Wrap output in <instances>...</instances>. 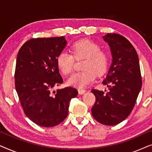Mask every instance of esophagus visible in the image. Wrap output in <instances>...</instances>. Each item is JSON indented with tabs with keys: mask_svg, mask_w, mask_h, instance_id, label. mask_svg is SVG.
<instances>
[{
	"mask_svg": "<svg viewBox=\"0 0 152 152\" xmlns=\"http://www.w3.org/2000/svg\"><path fill=\"white\" fill-rule=\"evenodd\" d=\"M86 92V90L84 88H78V93H80V95H82L84 94V93Z\"/></svg>",
	"mask_w": 152,
	"mask_h": 152,
	"instance_id": "obj_1",
	"label": "esophagus"
}]
</instances>
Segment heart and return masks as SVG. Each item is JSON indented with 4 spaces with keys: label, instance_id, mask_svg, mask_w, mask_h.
Here are the masks:
<instances>
[{
    "label": "heart",
    "instance_id": "1",
    "mask_svg": "<svg viewBox=\"0 0 152 152\" xmlns=\"http://www.w3.org/2000/svg\"><path fill=\"white\" fill-rule=\"evenodd\" d=\"M96 43L89 39H82L71 45V54L62 51L57 57L58 68L64 75L72 71L75 59H84L82 63V71L72 75L68 80V84L76 87H84L95 80L96 75L104 73L109 64V56Z\"/></svg>",
    "mask_w": 152,
    "mask_h": 152
}]
</instances>
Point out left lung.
Wrapping results in <instances>:
<instances>
[{
  "instance_id": "left-lung-1",
  "label": "left lung",
  "mask_w": 152,
  "mask_h": 152,
  "mask_svg": "<svg viewBox=\"0 0 152 152\" xmlns=\"http://www.w3.org/2000/svg\"><path fill=\"white\" fill-rule=\"evenodd\" d=\"M111 48L113 62L103 84L109 90L92 89L95 102L91 109L93 117L104 125L120 123L129 115L142 87L138 56L125 37L116 33L103 37Z\"/></svg>"
}]
</instances>
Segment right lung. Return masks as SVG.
I'll use <instances>...</instances> for the list:
<instances>
[{
	"label": "right lung",
	"mask_w": 152,
	"mask_h": 152,
	"mask_svg": "<svg viewBox=\"0 0 152 152\" xmlns=\"http://www.w3.org/2000/svg\"><path fill=\"white\" fill-rule=\"evenodd\" d=\"M66 45L65 37L34 38L18 53L15 88L25 114L39 126L51 127L63 122L70 100L77 95L72 87L53 91L63 83L57 57Z\"/></svg>",
	"instance_id": "right-lung-1"
}]
</instances>
